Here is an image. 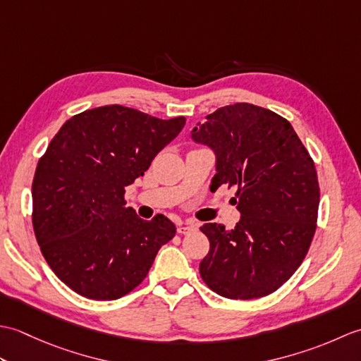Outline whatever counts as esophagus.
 Returning a JSON list of instances; mask_svg holds the SVG:
<instances>
[{
	"label": "esophagus",
	"mask_w": 361,
	"mask_h": 361,
	"mask_svg": "<svg viewBox=\"0 0 361 361\" xmlns=\"http://www.w3.org/2000/svg\"><path fill=\"white\" fill-rule=\"evenodd\" d=\"M197 228H198V225L195 224V221L188 220V221H185V224H180V225H178V233H180V234H188V233L195 231Z\"/></svg>",
	"instance_id": "34e87169"
}]
</instances>
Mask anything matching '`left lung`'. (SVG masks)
<instances>
[{
	"label": "left lung",
	"mask_w": 361,
	"mask_h": 361,
	"mask_svg": "<svg viewBox=\"0 0 361 361\" xmlns=\"http://www.w3.org/2000/svg\"><path fill=\"white\" fill-rule=\"evenodd\" d=\"M216 155L211 188L237 186L233 229L204 224L200 274L229 299L262 298L290 279L317 229L319 186L309 152L287 119L252 104L221 106L190 132Z\"/></svg>",
	"instance_id": "left-lung-1"
}]
</instances>
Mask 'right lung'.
<instances>
[{
  "label": "right lung",
  "mask_w": 361,
  "mask_h": 361,
  "mask_svg": "<svg viewBox=\"0 0 361 361\" xmlns=\"http://www.w3.org/2000/svg\"><path fill=\"white\" fill-rule=\"evenodd\" d=\"M185 124L105 105L75 114L52 137L34 175L32 225L46 262L75 293L127 295L175 235L163 214L137 217L124 194Z\"/></svg>",
  "instance_id": "right-lung-1"
}]
</instances>
